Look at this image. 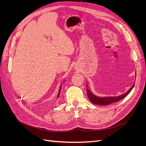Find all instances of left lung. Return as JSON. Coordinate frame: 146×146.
Wrapping results in <instances>:
<instances>
[{
  "mask_svg": "<svg viewBox=\"0 0 146 146\" xmlns=\"http://www.w3.org/2000/svg\"><path fill=\"white\" fill-rule=\"evenodd\" d=\"M134 85L135 83L133 84V85L131 87L130 89L127 92H126L125 93L117 97H105V98H100V97L96 96L92 94V92L88 90V88H87V95L88 98L90 99L92 103H93L96 105H107L114 102H116L121 100L124 98H125V97L130 93V92L131 91V90L133 89Z\"/></svg>",
  "mask_w": 146,
  "mask_h": 146,
  "instance_id": "8db88e82",
  "label": "left lung"
}]
</instances>
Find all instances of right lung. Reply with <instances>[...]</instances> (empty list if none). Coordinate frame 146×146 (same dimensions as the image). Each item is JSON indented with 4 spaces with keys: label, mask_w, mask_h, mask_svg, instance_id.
I'll list each match as a JSON object with an SVG mask.
<instances>
[{
    "label": "right lung",
    "mask_w": 146,
    "mask_h": 146,
    "mask_svg": "<svg viewBox=\"0 0 146 146\" xmlns=\"http://www.w3.org/2000/svg\"><path fill=\"white\" fill-rule=\"evenodd\" d=\"M61 86L60 87V89H61ZM60 90H59V92H58V96H57V98H58L60 94Z\"/></svg>",
    "instance_id": "obj_1"
}]
</instances>
